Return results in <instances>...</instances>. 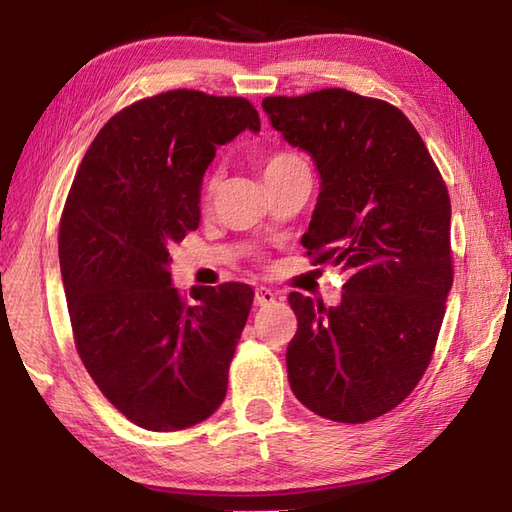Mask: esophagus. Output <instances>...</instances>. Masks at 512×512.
Returning a JSON list of instances; mask_svg holds the SVG:
<instances>
[{"instance_id": "esophagus-1", "label": "esophagus", "mask_w": 512, "mask_h": 512, "mask_svg": "<svg viewBox=\"0 0 512 512\" xmlns=\"http://www.w3.org/2000/svg\"><path fill=\"white\" fill-rule=\"evenodd\" d=\"M275 299H277V295L270 288H266V286L255 288V306H268V303H273Z\"/></svg>"}]
</instances>
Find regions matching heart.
Segmentation results:
<instances>
[{"label":"heart","instance_id":"heart-1","mask_svg":"<svg viewBox=\"0 0 512 512\" xmlns=\"http://www.w3.org/2000/svg\"><path fill=\"white\" fill-rule=\"evenodd\" d=\"M299 167H306V162H303V158L297 156L295 151H288V149L268 151V154L259 160V169H262V176L266 182L286 176V173L295 171ZM215 187H217V176H209L204 180V184H202V202L204 204L211 202Z\"/></svg>","mask_w":512,"mask_h":512}]
</instances>
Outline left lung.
Returning <instances> with one entry per match:
<instances>
[{"label":"left lung","instance_id":"1","mask_svg":"<svg viewBox=\"0 0 512 512\" xmlns=\"http://www.w3.org/2000/svg\"><path fill=\"white\" fill-rule=\"evenodd\" d=\"M262 105L321 173L306 255L350 270L334 308L290 292V387L317 416L374 420L416 389L436 352L453 286L447 184L416 127L387 101L328 88Z\"/></svg>","mask_w":512,"mask_h":512}]
</instances>
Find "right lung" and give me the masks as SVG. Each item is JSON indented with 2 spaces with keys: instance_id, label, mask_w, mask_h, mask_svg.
Returning a JSON list of instances; mask_svg holds the SVG:
<instances>
[{
  "instance_id": "add662e5",
  "label": "right lung",
  "mask_w": 512,
  "mask_h": 512,
  "mask_svg": "<svg viewBox=\"0 0 512 512\" xmlns=\"http://www.w3.org/2000/svg\"><path fill=\"white\" fill-rule=\"evenodd\" d=\"M259 114L242 96L171 90L114 114L76 169L59 264L74 345L103 396L149 431H180L222 405L255 292L171 286L169 248L200 224L215 149Z\"/></svg>"
}]
</instances>
